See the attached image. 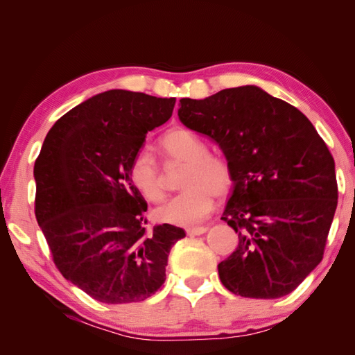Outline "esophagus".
Here are the masks:
<instances>
[{
	"label": "esophagus",
	"instance_id": "1",
	"mask_svg": "<svg viewBox=\"0 0 355 355\" xmlns=\"http://www.w3.org/2000/svg\"><path fill=\"white\" fill-rule=\"evenodd\" d=\"M209 228L207 227H194V228H187V234L191 235V237H194V235H201L206 232Z\"/></svg>",
	"mask_w": 355,
	"mask_h": 355
}]
</instances>
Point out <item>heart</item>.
Instances as JSON below:
<instances>
[{
	"label": "heart",
	"mask_w": 355,
	"mask_h": 355,
	"mask_svg": "<svg viewBox=\"0 0 355 355\" xmlns=\"http://www.w3.org/2000/svg\"><path fill=\"white\" fill-rule=\"evenodd\" d=\"M161 148L168 158L187 164L182 178L184 191L155 209L159 222L194 225L207 216L214 196L227 194L231 187V168L227 161L209 154L206 142L187 128H171L161 137ZM132 184L141 194L158 202L164 198V180L151 151H139L130 164Z\"/></svg>",
	"instance_id": "1"
}]
</instances>
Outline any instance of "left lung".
<instances>
[{"instance_id":"8db88e82","label":"left lung","mask_w":355,"mask_h":355,"mask_svg":"<svg viewBox=\"0 0 355 355\" xmlns=\"http://www.w3.org/2000/svg\"><path fill=\"white\" fill-rule=\"evenodd\" d=\"M180 123L218 144L232 194L222 220L239 245L218 265L234 295L283 297L323 259L338 206L335 161L308 118L256 85L180 99Z\"/></svg>"}]
</instances>
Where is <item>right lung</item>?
<instances>
[{
  "instance_id": "obj_1",
  "label": "right lung",
  "mask_w": 355,
  "mask_h": 355,
  "mask_svg": "<svg viewBox=\"0 0 355 355\" xmlns=\"http://www.w3.org/2000/svg\"><path fill=\"white\" fill-rule=\"evenodd\" d=\"M175 98L108 90L77 105L47 133L34 166L35 216L58 270L103 304L141 302L166 282L168 253L185 231H146L148 204L130 164Z\"/></svg>"
}]
</instances>
